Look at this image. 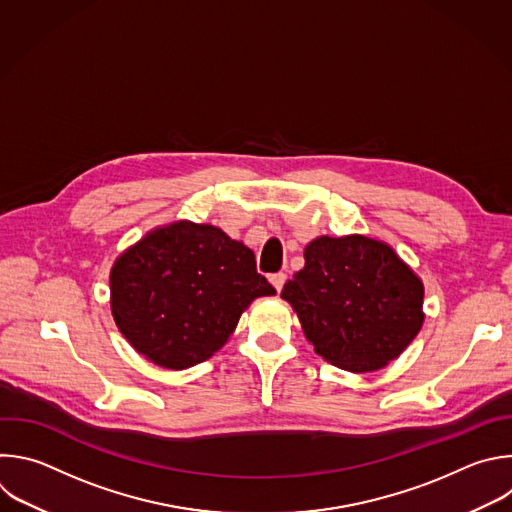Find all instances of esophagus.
Masks as SVG:
<instances>
[{"label": "esophagus", "instance_id": "esophagus-1", "mask_svg": "<svg viewBox=\"0 0 512 512\" xmlns=\"http://www.w3.org/2000/svg\"><path fill=\"white\" fill-rule=\"evenodd\" d=\"M285 279H287V275H285V273H273V275L269 277L271 285H273L277 291H281V289H283V285H285Z\"/></svg>", "mask_w": 512, "mask_h": 512}]
</instances>
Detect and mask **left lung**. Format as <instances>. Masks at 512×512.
I'll use <instances>...</instances> for the list:
<instances>
[{
    "mask_svg": "<svg viewBox=\"0 0 512 512\" xmlns=\"http://www.w3.org/2000/svg\"><path fill=\"white\" fill-rule=\"evenodd\" d=\"M281 291L325 362L356 374L396 360L424 323V285L396 251L364 235L317 237Z\"/></svg>",
    "mask_w": 512,
    "mask_h": 512,
    "instance_id": "obj_1",
    "label": "left lung"
}]
</instances>
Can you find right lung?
Masks as SVG:
<instances>
[{
  "instance_id": "add662e5",
  "label": "right lung",
  "mask_w": 512,
  "mask_h": 512,
  "mask_svg": "<svg viewBox=\"0 0 512 512\" xmlns=\"http://www.w3.org/2000/svg\"><path fill=\"white\" fill-rule=\"evenodd\" d=\"M275 295L253 251L219 227L177 221L150 231L110 271V307L128 344L185 370L225 346L253 299Z\"/></svg>"
}]
</instances>
